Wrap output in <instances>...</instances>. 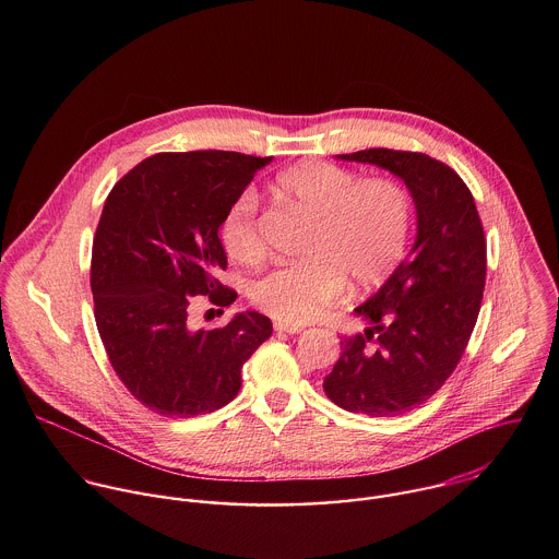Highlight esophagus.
<instances>
[{
	"label": "esophagus",
	"instance_id": "1",
	"mask_svg": "<svg viewBox=\"0 0 559 559\" xmlns=\"http://www.w3.org/2000/svg\"><path fill=\"white\" fill-rule=\"evenodd\" d=\"M274 330L276 332H285V334H298V332H302V328L300 325H292V323H274Z\"/></svg>",
	"mask_w": 559,
	"mask_h": 559
}]
</instances>
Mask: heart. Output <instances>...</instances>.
<instances>
[{
    "mask_svg": "<svg viewBox=\"0 0 559 559\" xmlns=\"http://www.w3.org/2000/svg\"><path fill=\"white\" fill-rule=\"evenodd\" d=\"M281 194L311 223L302 254L250 287L257 307L283 323L302 325L343 296L347 281L358 289L382 285L401 265L412 231V201L391 179H367L332 164H300L276 181ZM257 194L246 192L229 210L221 238L238 263L263 257Z\"/></svg>",
    "mask_w": 559,
    "mask_h": 559,
    "instance_id": "heart-1",
    "label": "heart"
}]
</instances>
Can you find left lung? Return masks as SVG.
<instances>
[{"instance_id":"obj_1","label":"left lung","mask_w":559,"mask_h":559,"mask_svg":"<svg viewBox=\"0 0 559 559\" xmlns=\"http://www.w3.org/2000/svg\"><path fill=\"white\" fill-rule=\"evenodd\" d=\"M338 158L405 181L416 205V241L354 309L369 328L343 343L323 389L352 414L403 416L429 401L466 349L485 292V229L464 181L427 154L369 147Z\"/></svg>"}]
</instances>
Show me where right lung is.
<instances>
[{"mask_svg": "<svg viewBox=\"0 0 559 559\" xmlns=\"http://www.w3.org/2000/svg\"><path fill=\"white\" fill-rule=\"evenodd\" d=\"M272 156L199 150L152 154L108 194L91 287L97 330L128 391L147 409L192 418L225 407L241 389L246 360L272 336V321L241 311L221 330H192V296L229 305L216 270L231 205Z\"/></svg>", "mask_w": 559, "mask_h": 559, "instance_id": "add662e5", "label": "right lung"}]
</instances>
